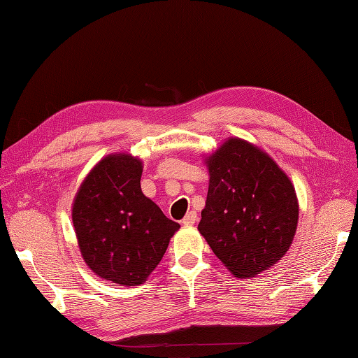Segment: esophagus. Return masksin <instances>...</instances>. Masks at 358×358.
<instances>
[{
  "mask_svg": "<svg viewBox=\"0 0 358 358\" xmlns=\"http://www.w3.org/2000/svg\"><path fill=\"white\" fill-rule=\"evenodd\" d=\"M196 220H199V217H196V212L191 210V212H187L183 220H181V223H183L185 226H192L194 223H196Z\"/></svg>",
  "mask_w": 358,
  "mask_h": 358,
  "instance_id": "esophagus-1",
  "label": "esophagus"
}]
</instances>
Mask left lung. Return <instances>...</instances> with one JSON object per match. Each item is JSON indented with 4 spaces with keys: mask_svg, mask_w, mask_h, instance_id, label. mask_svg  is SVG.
Returning <instances> with one entry per match:
<instances>
[{
    "mask_svg": "<svg viewBox=\"0 0 358 358\" xmlns=\"http://www.w3.org/2000/svg\"><path fill=\"white\" fill-rule=\"evenodd\" d=\"M209 189L199 231L235 277H255L285 257L299 223V201L273 159L241 138L206 157Z\"/></svg>",
    "mask_w": 358,
    "mask_h": 358,
    "instance_id": "obj_1",
    "label": "left lung"
}]
</instances>
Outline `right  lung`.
<instances>
[{
  "mask_svg": "<svg viewBox=\"0 0 358 358\" xmlns=\"http://www.w3.org/2000/svg\"><path fill=\"white\" fill-rule=\"evenodd\" d=\"M141 159L104 157L83 181L72 222L86 264L98 277L138 286L157 268L180 224L141 192Z\"/></svg>",
  "mask_w": 358,
  "mask_h": 358,
  "instance_id": "right-lung-1",
  "label": "right lung"
}]
</instances>
